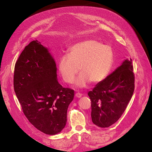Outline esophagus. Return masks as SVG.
I'll return each instance as SVG.
<instances>
[{"mask_svg": "<svg viewBox=\"0 0 152 152\" xmlns=\"http://www.w3.org/2000/svg\"><path fill=\"white\" fill-rule=\"evenodd\" d=\"M82 94H81V93H76V94H75V96H76V97H77V98H81V96H82Z\"/></svg>", "mask_w": 152, "mask_h": 152, "instance_id": "1", "label": "esophagus"}]
</instances>
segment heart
I'll list each match as a JSON object with an SVG mask.
<instances>
[{
  "label": "heart",
  "mask_w": 152,
  "mask_h": 152,
  "mask_svg": "<svg viewBox=\"0 0 152 152\" xmlns=\"http://www.w3.org/2000/svg\"><path fill=\"white\" fill-rule=\"evenodd\" d=\"M113 63L112 49L95 39H88L75 44L67 54L61 56L58 69L63 80L71 83L79 71L81 72L75 81L77 88H85L91 82L98 84L110 73Z\"/></svg>",
  "instance_id": "1"
}]
</instances>
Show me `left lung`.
<instances>
[{"instance_id": "left-lung-1", "label": "left lung", "mask_w": 152, "mask_h": 152, "mask_svg": "<svg viewBox=\"0 0 152 152\" xmlns=\"http://www.w3.org/2000/svg\"><path fill=\"white\" fill-rule=\"evenodd\" d=\"M133 71L132 59H125L121 66L88 93L94 125L107 128L119 120L133 94Z\"/></svg>"}]
</instances>
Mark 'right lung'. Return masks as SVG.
<instances>
[{"mask_svg": "<svg viewBox=\"0 0 152 152\" xmlns=\"http://www.w3.org/2000/svg\"><path fill=\"white\" fill-rule=\"evenodd\" d=\"M14 87L24 113L32 125L50 135L63 130L75 91L59 83L54 59L37 40L25 47L15 63Z\"/></svg>", "mask_w": 152, "mask_h": 152, "instance_id": "right-lung-1", "label": "right lung"}]
</instances>
